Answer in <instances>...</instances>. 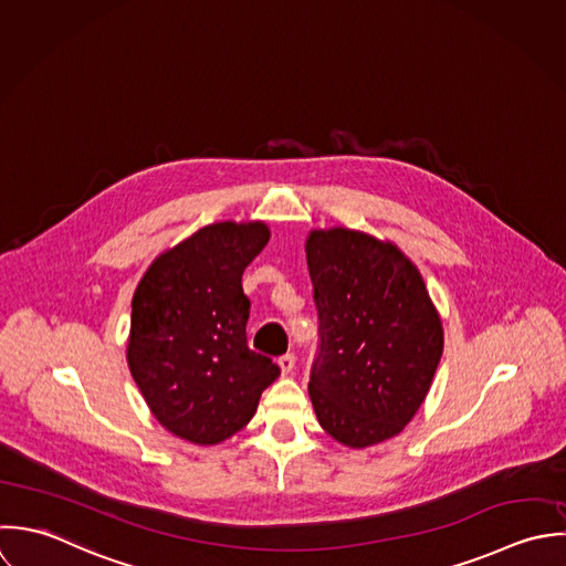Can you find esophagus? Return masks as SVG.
<instances>
[{"mask_svg":"<svg viewBox=\"0 0 566 566\" xmlns=\"http://www.w3.org/2000/svg\"><path fill=\"white\" fill-rule=\"evenodd\" d=\"M294 365H296V358H294V354H285V356H281V358H279V367H281V374H283V376L292 374Z\"/></svg>","mask_w":566,"mask_h":566,"instance_id":"esophagus-1","label":"esophagus"}]
</instances>
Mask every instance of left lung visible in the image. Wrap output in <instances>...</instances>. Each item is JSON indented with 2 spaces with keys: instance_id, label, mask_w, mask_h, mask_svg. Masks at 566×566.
Returning <instances> with one entry per match:
<instances>
[{
  "instance_id": "left-lung-1",
  "label": "left lung",
  "mask_w": 566,
  "mask_h": 566,
  "mask_svg": "<svg viewBox=\"0 0 566 566\" xmlns=\"http://www.w3.org/2000/svg\"><path fill=\"white\" fill-rule=\"evenodd\" d=\"M318 310L310 397L318 423L349 448L403 430L428 395L443 329L417 265L390 241L312 230L305 241Z\"/></svg>"
}]
</instances>
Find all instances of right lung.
<instances>
[{
    "instance_id": "right-lung-1",
    "label": "right lung",
    "mask_w": 566,
    "mask_h": 566,
    "mask_svg": "<svg viewBox=\"0 0 566 566\" xmlns=\"http://www.w3.org/2000/svg\"><path fill=\"white\" fill-rule=\"evenodd\" d=\"M270 241L263 221H219L163 252L132 301L127 363L154 417L214 446L256 412L281 369L248 347L241 276Z\"/></svg>"
}]
</instances>
